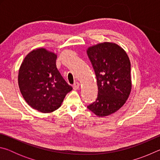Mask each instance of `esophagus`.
I'll list each match as a JSON object with an SVG mask.
<instances>
[{
	"label": "esophagus",
	"mask_w": 160,
	"mask_h": 160,
	"mask_svg": "<svg viewBox=\"0 0 160 160\" xmlns=\"http://www.w3.org/2000/svg\"><path fill=\"white\" fill-rule=\"evenodd\" d=\"M80 85V83L78 82H75L74 85H73V89H74V90H78V89H79Z\"/></svg>",
	"instance_id": "esophagus-1"
}]
</instances>
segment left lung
<instances>
[{
  "mask_svg": "<svg viewBox=\"0 0 160 160\" xmlns=\"http://www.w3.org/2000/svg\"><path fill=\"white\" fill-rule=\"evenodd\" d=\"M98 86L96 101L88 106L94 114L104 117L121 108L131 93V62L125 51L112 42L99 43L87 50Z\"/></svg>",
  "mask_w": 160,
  "mask_h": 160,
  "instance_id": "obj_1",
  "label": "left lung"
}]
</instances>
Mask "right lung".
I'll return each instance as SVG.
<instances>
[{
    "mask_svg": "<svg viewBox=\"0 0 160 160\" xmlns=\"http://www.w3.org/2000/svg\"><path fill=\"white\" fill-rule=\"evenodd\" d=\"M57 55L44 48L29 52L22 63L18 85L26 102L42 113L58 109L72 88L56 68Z\"/></svg>",
    "mask_w": 160,
    "mask_h": 160,
    "instance_id": "obj_1",
    "label": "right lung"
}]
</instances>
